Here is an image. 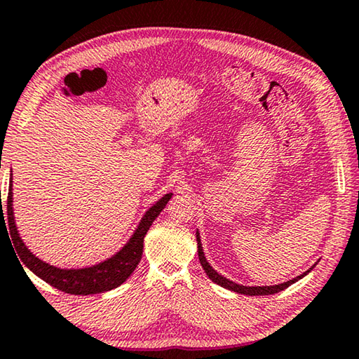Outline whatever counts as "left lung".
Returning a JSON list of instances; mask_svg holds the SVG:
<instances>
[{
    "label": "left lung",
    "instance_id": "1",
    "mask_svg": "<svg viewBox=\"0 0 359 359\" xmlns=\"http://www.w3.org/2000/svg\"><path fill=\"white\" fill-rule=\"evenodd\" d=\"M196 241H198V255H199V261H201V266L204 267L205 274L209 276L210 280L215 282L217 285H220V287H223V288H228V290L236 291V293H241V294H247V296L274 294V293H278V291L288 288L290 285H293L294 282H297V280H299V278H302L304 276H306L307 272L312 271V267H311V269H309L307 272H304V274L297 276L296 278H293V280H288V282L280 283V285H274V287H242V285H238V283L228 280V278L222 277L220 274H218V272H215L214 269H212V266L208 263V259H205V257H204L203 245H201V239H199V233H196Z\"/></svg>",
    "mask_w": 359,
    "mask_h": 359
}]
</instances>
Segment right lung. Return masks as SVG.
<instances>
[{
    "label": "right lung",
    "mask_w": 359,
    "mask_h": 359,
    "mask_svg": "<svg viewBox=\"0 0 359 359\" xmlns=\"http://www.w3.org/2000/svg\"><path fill=\"white\" fill-rule=\"evenodd\" d=\"M171 193L165 194L155 205H151L147 210V214L144 215L141 223H139L136 233L133 234L128 244L121 248L115 257L93 267H85V269H58V267H53L44 263V261H41L39 258H36L34 255L28 250L22 239L19 238V233H17L15 228L14 212H12V187H9L8 201H6V209H8V214L6 215H8L9 224L8 229L11 239L14 242L15 252L22 259V263L25 264L29 271H33L36 276L41 277L42 280L52 285L53 288L65 291V293L69 294H96L102 293V291L117 288L118 285L123 283L126 278L133 274V271L136 269L142 257L145 234H147V231L155 218L160 215V212L163 209H165V205L168 204L169 199H171ZM0 218L1 222L4 220L3 204Z\"/></svg>",
    "instance_id": "add662e5"
}]
</instances>
